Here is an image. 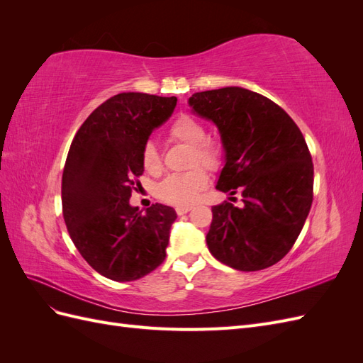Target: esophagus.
Returning <instances> with one entry per match:
<instances>
[{
  "label": "esophagus",
  "instance_id": "1",
  "mask_svg": "<svg viewBox=\"0 0 363 363\" xmlns=\"http://www.w3.org/2000/svg\"><path fill=\"white\" fill-rule=\"evenodd\" d=\"M191 208H192L191 206H177L175 207V212H177L179 215H184V213H188Z\"/></svg>",
  "mask_w": 363,
  "mask_h": 363
}]
</instances>
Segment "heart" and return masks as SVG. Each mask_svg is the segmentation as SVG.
<instances>
[{"mask_svg":"<svg viewBox=\"0 0 363 363\" xmlns=\"http://www.w3.org/2000/svg\"><path fill=\"white\" fill-rule=\"evenodd\" d=\"M207 133L199 119L189 115H182L169 127V138L192 148V167L201 164L207 169H218L223 163V147L216 140L206 139ZM142 164L145 171L156 174L162 168L160 155L155 144H148L142 150ZM208 184V175L203 168H195L184 174H172L159 186L162 200L186 206L196 200V196Z\"/></svg>","mask_w":363,"mask_h":363,"instance_id":"1","label":"heart"}]
</instances>
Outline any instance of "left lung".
Returning a JSON list of instances; mask_svg holds the SVG:
<instances>
[{"mask_svg":"<svg viewBox=\"0 0 363 363\" xmlns=\"http://www.w3.org/2000/svg\"><path fill=\"white\" fill-rule=\"evenodd\" d=\"M188 103L221 135L216 189L242 194V206L212 207L208 251L238 271L272 267L295 244L313 200V163L300 128L280 106L244 87L196 92Z\"/></svg>","mask_w":363,"mask_h":363,"instance_id":"1","label":"left lung"}]
</instances>
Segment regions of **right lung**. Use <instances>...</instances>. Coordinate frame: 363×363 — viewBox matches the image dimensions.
<instances>
[{
	"label": "right lung",
	"instance_id": "add662e5",
	"mask_svg": "<svg viewBox=\"0 0 363 363\" xmlns=\"http://www.w3.org/2000/svg\"><path fill=\"white\" fill-rule=\"evenodd\" d=\"M177 98L123 92L87 116L72 140L62 177L65 224L83 259L115 281H133L167 257L172 207L130 204L144 174L142 150L167 123Z\"/></svg>",
	"mask_w": 363,
	"mask_h": 363
}]
</instances>
